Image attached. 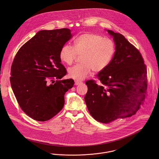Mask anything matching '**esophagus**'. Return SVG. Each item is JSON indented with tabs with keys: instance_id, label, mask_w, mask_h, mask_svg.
<instances>
[{
	"instance_id": "obj_1",
	"label": "esophagus",
	"mask_w": 159,
	"mask_h": 159,
	"mask_svg": "<svg viewBox=\"0 0 159 159\" xmlns=\"http://www.w3.org/2000/svg\"><path fill=\"white\" fill-rule=\"evenodd\" d=\"M81 81H75V84L76 86V85H78V84H81Z\"/></svg>"
}]
</instances>
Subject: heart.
<instances>
[{
    "mask_svg": "<svg viewBox=\"0 0 159 159\" xmlns=\"http://www.w3.org/2000/svg\"><path fill=\"white\" fill-rule=\"evenodd\" d=\"M116 51V44L109 38L95 33L87 32L74 40V47L68 44L63 46L59 52L62 62L72 64L78 56H81V64L68 69V76L81 81L90 76L93 70L98 73L107 68L111 62Z\"/></svg>",
    "mask_w": 159,
    "mask_h": 159,
    "instance_id": "1",
    "label": "heart"
}]
</instances>
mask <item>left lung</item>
Here are the masks:
<instances>
[{
  "mask_svg": "<svg viewBox=\"0 0 159 159\" xmlns=\"http://www.w3.org/2000/svg\"><path fill=\"white\" fill-rule=\"evenodd\" d=\"M113 37L116 51L109 66L99 72L100 82H86L84 100L94 119L108 124L117 119L130 117L138 111L147 94V68L135 46L124 35L108 30Z\"/></svg>",
  "mask_w": 159,
  "mask_h": 159,
  "instance_id": "obj_1",
  "label": "left lung"
}]
</instances>
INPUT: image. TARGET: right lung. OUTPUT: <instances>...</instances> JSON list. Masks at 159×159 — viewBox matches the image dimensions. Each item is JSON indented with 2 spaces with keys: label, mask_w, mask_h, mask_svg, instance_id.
Returning <instances> with one entry per match:
<instances>
[{
  "label": "right lung",
  "mask_w": 159,
  "mask_h": 159,
  "mask_svg": "<svg viewBox=\"0 0 159 159\" xmlns=\"http://www.w3.org/2000/svg\"><path fill=\"white\" fill-rule=\"evenodd\" d=\"M71 37L67 28L39 31L13 59L12 90L23 111L35 120H48L60 112L66 92L73 86V80H61L67 70L59 57L61 48Z\"/></svg>",
  "instance_id": "add662e5"
}]
</instances>
